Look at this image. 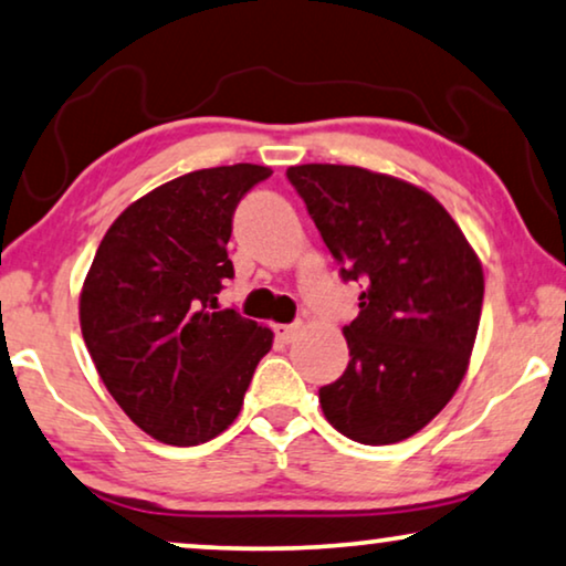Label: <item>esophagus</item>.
I'll list each match as a JSON object with an SVG mask.
<instances>
[{"label": "esophagus", "instance_id": "esophagus-1", "mask_svg": "<svg viewBox=\"0 0 566 566\" xmlns=\"http://www.w3.org/2000/svg\"><path fill=\"white\" fill-rule=\"evenodd\" d=\"M274 333H276V338L282 340V344H292V340L297 338L300 325L297 323H292V325H274Z\"/></svg>", "mask_w": 566, "mask_h": 566}]
</instances>
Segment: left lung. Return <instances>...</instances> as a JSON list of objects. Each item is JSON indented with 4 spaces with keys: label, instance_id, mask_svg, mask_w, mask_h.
<instances>
[{
    "label": "left lung",
    "instance_id": "obj_1",
    "mask_svg": "<svg viewBox=\"0 0 566 566\" xmlns=\"http://www.w3.org/2000/svg\"><path fill=\"white\" fill-rule=\"evenodd\" d=\"M340 280L361 282L344 325L348 366L321 387L328 423L366 446L410 439L464 379L480 328L482 264L443 205L359 166H290Z\"/></svg>",
    "mask_w": 566,
    "mask_h": 566
}]
</instances>
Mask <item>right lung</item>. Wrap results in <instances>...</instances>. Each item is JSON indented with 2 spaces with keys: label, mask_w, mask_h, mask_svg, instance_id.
Returning <instances> with one entry per match:
<instances>
[{
  "label": "right lung",
  "mask_w": 566,
  "mask_h": 566,
  "mask_svg": "<svg viewBox=\"0 0 566 566\" xmlns=\"http://www.w3.org/2000/svg\"><path fill=\"white\" fill-rule=\"evenodd\" d=\"M269 177L235 164L166 181L94 253L78 300L84 344L107 392L156 441L197 446L226 431L272 348V331L218 307L233 280V212Z\"/></svg>",
  "instance_id": "obj_1"
}]
</instances>
